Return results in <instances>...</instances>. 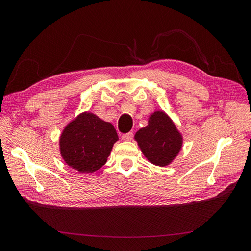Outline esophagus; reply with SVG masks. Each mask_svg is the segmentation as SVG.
I'll return each instance as SVG.
<instances>
[{
	"label": "esophagus",
	"instance_id": "obj_1",
	"mask_svg": "<svg viewBox=\"0 0 251 251\" xmlns=\"http://www.w3.org/2000/svg\"><path fill=\"white\" fill-rule=\"evenodd\" d=\"M134 137V134L132 132L130 133H126V134H124L123 136H121V139H123L124 141H131Z\"/></svg>",
	"mask_w": 251,
	"mask_h": 251
}]
</instances>
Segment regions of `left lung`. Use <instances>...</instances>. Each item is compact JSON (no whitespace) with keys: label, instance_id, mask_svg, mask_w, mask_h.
Listing matches in <instances>:
<instances>
[{"label":"left lung","instance_id":"8db88e82","mask_svg":"<svg viewBox=\"0 0 251 251\" xmlns=\"http://www.w3.org/2000/svg\"><path fill=\"white\" fill-rule=\"evenodd\" d=\"M142 154L158 166H166L180 153L183 137L172 118L163 111L151 113L148 126L135 134Z\"/></svg>","mask_w":251,"mask_h":251}]
</instances>
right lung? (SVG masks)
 <instances>
[{
    "mask_svg": "<svg viewBox=\"0 0 251 251\" xmlns=\"http://www.w3.org/2000/svg\"><path fill=\"white\" fill-rule=\"evenodd\" d=\"M118 135L111 123L91 112L71 120L59 137L64 161L79 173H93L105 164Z\"/></svg>",
    "mask_w": 251,
    "mask_h": 251,
    "instance_id": "right-lung-1",
    "label": "right lung"
}]
</instances>
